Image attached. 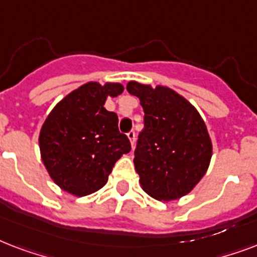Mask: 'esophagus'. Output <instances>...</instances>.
I'll return each mask as SVG.
<instances>
[{
  "label": "esophagus",
  "mask_w": 257,
  "mask_h": 257,
  "mask_svg": "<svg viewBox=\"0 0 257 257\" xmlns=\"http://www.w3.org/2000/svg\"><path fill=\"white\" fill-rule=\"evenodd\" d=\"M126 136H128V139L131 140V144H132V147H133V144H135V140H136V132H135V131H131V132L126 133Z\"/></svg>",
  "instance_id": "esophagus-1"
}]
</instances>
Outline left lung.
<instances>
[{
    "label": "left lung",
    "mask_w": 257,
    "mask_h": 257,
    "mask_svg": "<svg viewBox=\"0 0 257 257\" xmlns=\"http://www.w3.org/2000/svg\"><path fill=\"white\" fill-rule=\"evenodd\" d=\"M126 90L144 109V129L133 159L141 187L164 201L185 196L203 179L212 157L203 118L191 102L165 86L131 81Z\"/></svg>",
    "instance_id": "obj_1"
}]
</instances>
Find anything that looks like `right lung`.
Masks as SVG:
<instances>
[{
  "instance_id": "1",
  "label": "right lung",
  "mask_w": 257,
  "mask_h": 257,
  "mask_svg": "<svg viewBox=\"0 0 257 257\" xmlns=\"http://www.w3.org/2000/svg\"><path fill=\"white\" fill-rule=\"evenodd\" d=\"M124 86L88 82L62 98L46 117L40 132V151L50 177L64 191L86 196L108 181L116 161L131 151L118 131L116 113L104 108L106 97Z\"/></svg>"
}]
</instances>
